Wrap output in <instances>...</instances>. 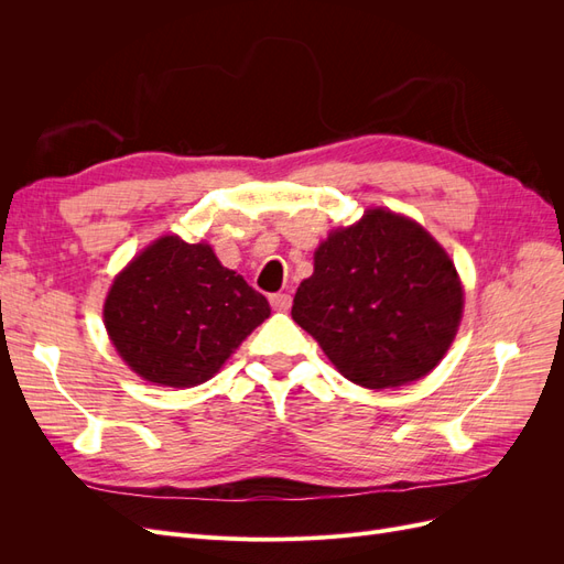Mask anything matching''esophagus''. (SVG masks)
<instances>
[{"mask_svg": "<svg viewBox=\"0 0 564 564\" xmlns=\"http://www.w3.org/2000/svg\"><path fill=\"white\" fill-rule=\"evenodd\" d=\"M270 305L280 313H286L289 308H292V296H289V294H270Z\"/></svg>", "mask_w": 564, "mask_h": 564, "instance_id": "34e87169", "label": "esophagus"}]
</instances>
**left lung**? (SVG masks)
Instances as JSON below:
<instances>
[{
  "label": "left lung",
  "mask_w": 564,
  "mask_h": 564,
  "mask_svg": "<svg viewBox=\"0 0 564 564\" xmlns=\"http://www.w3.org/2000/svg\"><path fill=\"white\" fill-rule=\"evenodd\" d=\"M460 313L464 286L447 251L386 209L329 232L292 305L334 367L371 390L425 377L449 350Z\"/></svg>",
  "instance_id": "obj_1"
}]
</instances>
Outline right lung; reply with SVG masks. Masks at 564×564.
<instances>
[{
	"instance_id": "obj_1",
	"label": "right lung",
	"mask_w": 564,
	"mask_h": 564,
	"mask_svg": "<svg viewBox=\"0 0 564 564\" xmlns=\"http://www.w3.org/2000/svg\"><path fill=\"white\" fill-rule=\"evenodd\" d=\"M270 315L263 294L220 265L209 245L164 235L115 278L104 322L115 350L150 383L209 381Z\"/></svg>"
}]
</instances>
